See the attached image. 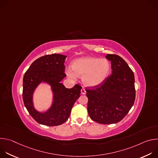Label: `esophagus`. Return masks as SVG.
<instances>
[{"instance_id": "1", "label": "esophagus", "mask_w": 158, "mask_h": 158, "mask_svg": "<svg viewBox=\"0 0 158 158\" xmlns=\"http://www.w3.org/2000/svg\"><path fill=\"white\" fill-rule=\"evenodd\" d=\"M85 93H86V91H85V89H84V87H82V88L81 89V94H85Z\"/></svg>"}]
</instances>
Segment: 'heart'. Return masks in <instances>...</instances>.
I'll return each instance as SVG.
<instances>
[{
    "label": "heart",
    "mask_w": 158,
    "mask_h": 158,
    "mask_svg": "<svg viewBox=\"0 0 158 158\" xmlns=\"http://www.w3.org/2000/svg\"><path fill=\"white\" fill-rule=\"evenodd\" d=\"M73 69L67 70V74L69 77L75 79L77 76H82L84 85L96 87L107 79L110 71V63L106 59L84 57L74 61Z\"/></svg>",
    "instance_id": "heart-1"
}]
</instances>
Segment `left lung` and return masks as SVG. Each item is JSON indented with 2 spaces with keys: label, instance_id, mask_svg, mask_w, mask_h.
<instances>
[{
  "label": "left lung",
  "instance_id": "left-lung-1",
  "mask_svg": "<svg viewBox=\"0 0 158 158\" xmlns=\"http://www.w3.org/2000/svg\"><path fill=\"white\" fill-rule=\"evenodd\" d=\"M106 58L111 61L112 74L101 85L85 89L88 114L102 124L121 121L136 98L134 75L127 64L116 54H107Z\"/></svg>",
  "mask_w": 158,
  "mask_h": 158
}]
</instances>
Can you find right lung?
I'll list each match as a JSON object with an SVG mask.
<instances>
[{"instance_id": "1", "label": "right lung", "mask_w": 158, "mask_h": 158, "mask_svg": "<svg viewBox=\"0 0 158 158\" xmlns=\"http://www.w3.org/2000/svg\"><path fill=\"white\" fill-rule=\"evenodd\" d=\"M65 57L56 54L42 56L32 62L24 76L22 98L24 105L30 115L40 124L56 126L65 123L80 96L82 87L79 84L67 89L60 82L66 76ZM42 81L52 85L55 97L52 107L45 114H40L34 109L31 99L35 88Z\"/></svg>"}]
</instances>
